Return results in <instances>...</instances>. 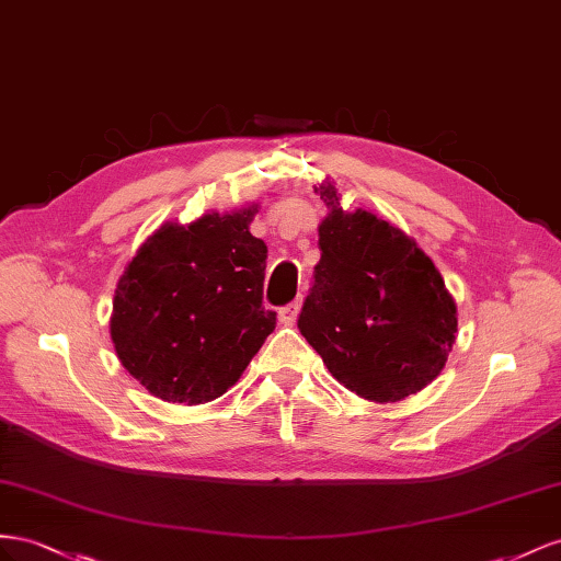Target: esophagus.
Instances as JSON below:
<instances>
[{
    "mask_svg": "<svg viewBox=\"0 0 561 561\" xmlns=\"http://www.w3.org/2000/svg\"><path fill=\"white\" fill-rule=\"evenodd\" d=\"M298 312H300V302L294 300V302H289V306H284V308L279 310V322L286 324V327H291V324L296 322Z\"/></svg>",
    "mask_w": 561,
    "mask_h": 561,
    "instance_id": "esophagus-1",
    "label": "esophagus"
}]
</instances>
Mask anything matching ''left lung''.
I'll return each mask as SVG.
<instances>
[{
	"mask_svg": "<svg viewBox=\"0 0 561 561\" xmlns=\"http://www.w3.org/2000/svg\"><path fill=\"white\" fill-rule=\"evenodd\" d=\"M322 259L298 329L331 376L369 402H402L444 369L458 317L439 270L411 237L369 211H343L331 183Z\"/></svg>",
	"mask_w": 561,
	"mask_h": 561,
	"instance_id": "8db88e82",
	"label": "left lung"
}]
</instances>
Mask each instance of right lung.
<instances>
[{
	"label": "right lung",
	"instance_id": "obj_1",
	"mask_svg": "<svg viewBox=\"0 0 561 561\" xmlns=\"http://www.w3.org/2000/svg\"><path fill=\"white\" fill-rule=\"evenodd\" d=\"M259 204L164 222L117 282L110 335L122 366L171 404L228 392L275 331L263 308L267 247L249 232Z\"/></svg>",
	"mask_w": 561,
	"mask_h": 561
}]
</instances>
